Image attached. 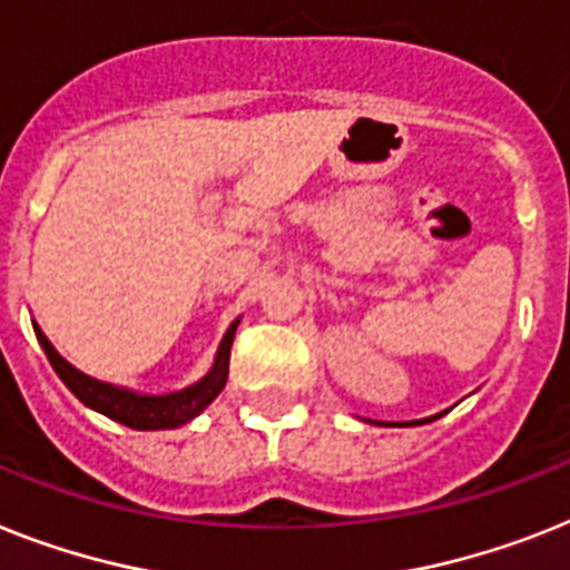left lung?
Here are the masks:
<instances>
[{
	"instance_id": "8db88e82",
	"label": "left lung",
	"mask_w": 570,
	"mask_h": 570,
	"mask_svg": "<svg viewBox=\"0 0 570 570\" xmlns=\"http://www.w3.org/2000/svg\"><path fill=\"white\" fill-rule=\"evenodd\" d=\"M436 416H440V413H436ZM431 420H434V416H431ZM431 420H420V422H431ZM420 422H402V425H420Z\"/></svg>"
}]
</instances>
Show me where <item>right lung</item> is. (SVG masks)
Segmentation results:
<instances>
[{"instance_id":"add662e5","label":"right lung","mask_w":570,"mask_h":570,"mask_svg":"<svg viewBox=\"0 0 570 570\" xmlns=\"http://www.w3.org/2000/svg\"><path fill=\"white\" fill-rule=\"evenodd\" d=\"M235 328H238V320L227 328V335L220 341L218 355H215V364H212L209 373L200 381H195L191 387L177 390V393H166V396H148V393H134V390L112 387L107 381H98L92 375L75 370L66 358H60L58 350L51 346L49 337L42 335L40 326L35 323V335L40 341L42 352L49 364L55 366V373L60 375L66 387L72 390L75 396L81 399L87 407L105 413L110 420L121 422L127 428H136V431H163V428H180L186 422H191L197 413H204L215 396H218L224 384H227L229 375V350H233Z\"/></svg>"}]
</instances>
